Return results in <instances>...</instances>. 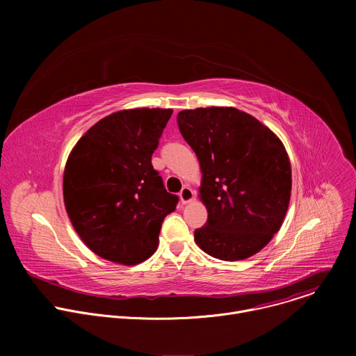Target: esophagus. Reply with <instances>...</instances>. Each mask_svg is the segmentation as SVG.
Here are the masks:
<instances>
[{
  "instance_id": "esophagus-1",
  "label": "esophagus",
  "mask_w": 356,
  "mask_h": 356,
  "mask_svg": "<svg viewBox=\"0 0 356 356\" xmlns=\"http://www.w3.org/2000/svg\"><path fill=\"white\" fill-rule=\"evenodd\" d=\"M179 197H180V201L183 202V204H186V202L193 201V198H194V191H193L190 187L184 186V187L181 188V191L179 193Z\"/></svg>"
}]
</instances>
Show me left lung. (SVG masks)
I'll return each instance as SVG.
<instances>
[{
  "label": "left lung",
  "instance_id": "1",
  "mask_svg": "<svg viewBox=\"0 0 356 356\" xmlns=\"http://www.w3.org/2000/svg\"><path fill=\"white\" fill-rule=\"evenodd\" d=\"M179 129L201 169L200 200L209 213L194 231L210 257L234 262L255 255L280 229L291 194L282 140L255 117L232 107L184 110Z\"/></svg>",
  "mask_w": 356,
  "mask_h": 356
}]
</instances>
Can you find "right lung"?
Returning <instances> with one entry per match:
<instances>
[{
	"mask_svg": "<svg viewBox=\"0 0 356 356\" xmlns=\"http://www.w3.org/2000/svg\"><path fill=\"white\" fill-rule=\"evenodd\" d=\"M170 108L117 111L72 149L63 173L70 222L95 255L131 266L154 255L165 217L179 197L166 191L152 154Z\"/></svg>",
	"mask_w": 356,
	"mask_h": 356,
	"instance_id": "obj_1",
	"label": "right lung"
}]
</instances>
